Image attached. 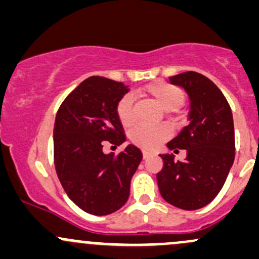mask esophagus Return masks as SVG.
Listing matches in <instances>:
<instances>
[{"label": "esophagus", "instance_id": "1", "mask_svg": "<svg viewBox=\"0 0 259 259\" xmlns=\"http://www.w3.org/2000/svg\"><path fill=\"white\" fill-rule=\"evenodd\" d=\"M142 154H143V159H146V158H148L149 155H151V153H149L148 151H143L142 152Z\"/></svg>", "mask_w": 259, "mask_h": 259}]
</instances>
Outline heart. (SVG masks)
Returning a JSON list of instances; mask_svg holds the SVG:
<instances>
[{
	"label": "heart",
	"instance_id": "obj_1",
	"mask_svg": "<svg viewBox=\"0 0 259 259\" xmlns=\"http://www.w3.org/2000/svg\"><path fill=\"white\" fill-rule=\"evenodd\" d=\"M143 96L152 99L164 111H174L184 104L185 96L177 86L164 81H157L149 84L140 90ZM117 117L123 126H130L133 121L132 115V97L123 96L118 101L116 107ZM169 137V130L165 126H144L138 124L130 132V140L136 146L144 149H153L159 146L160 142Z\"/></svg>",
	"mask_w": 259,
	"mask_h": 259
}]
</instances>
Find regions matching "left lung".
Returning a JSON list of instances; mask_svg holds the SVG:
<instances>
[{
	"instance_id": "left-lung-1",
	"label": "left lung",
	"mask_w": 259,
	"mask_h": 259,
	"mask_svg": "<svg viewBox=\"0 0 259 259\" xmlns=\"http://www.w3.org/2000/svg\"><path fill=\"white\" fill-rule=\"evenodd\" d=\"M190 100L189 124L166 143L174 153L185 149L183 162L174 154H159L163 169L157 174L160 195L183 210L210 204L224 186L235 159V128L231 107L220 89L204 75L186 71L169 77Z\"/></svg>"
}]
</instances>
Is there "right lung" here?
I'll return each instance as SVG.
<instances>
[{
	"instance_id": "right-lung-1",
	"label": "right lung",
	"mask_w": 259,
	"mask_h": 259,
	"mask_svg": "<svg viewBox=\"0 0 259 259\" xmlns=\"http://www.w3.org/2000/svg\"><path fill=\"white\" fill-rule=\"evenodd\" d=\"M128 85L102 76L84 80L64 100L54 122V163L66 195L85 212L105 216L126 204L130 184L142 160L128 144L117 157L102 151L105 141L126 138L116 113Z\"/></svg>"
}]
</instances>
